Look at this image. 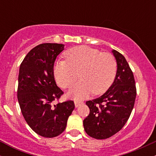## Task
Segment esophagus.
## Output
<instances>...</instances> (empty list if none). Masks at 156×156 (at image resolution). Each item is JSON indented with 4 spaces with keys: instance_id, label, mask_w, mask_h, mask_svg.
<instances>
[{
    "instance_id": "obj_1",
    "label": "esophagus",
    "mask_w": 156,
    "mask_h": 156,
    "mask_svg": "<svg viewBox=\"0 0 156 156\" xmlns=\"http://www.w3.org/2000/svg\"><path fill=\"white\" fill-rule=\"evenodd\" d=\"M81 102H78V101H75V106H76V108H77V107H78V106H79V105H80V104H81Z\"/></svg>"
}]
</instances>
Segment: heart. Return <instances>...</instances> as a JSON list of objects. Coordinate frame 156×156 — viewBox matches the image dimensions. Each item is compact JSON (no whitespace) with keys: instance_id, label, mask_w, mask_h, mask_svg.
<instances>
[{"instance_id":"obj_1","label":"heart","mask_w":156,"mask_h":156,"mask_svg":"<svg viewBox=\"0 0 156 156\" xmlns=\"http://www.w3.org/2000/svg\"><path fill=\"white\" fill-rule=\"evenodd\" d=\"M65 56L66 60L55 64L53 73L57 83L63 89L70 88L79 74L81 80L69 92L71 98L82 100L92 92L103 94L114 82L117 63L112 53L78 46L69 50Z\"/></svg>"}]
</instances>
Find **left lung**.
Instances as JSON below:
<instances>
[{
    "instance_id": "obj_1",
    "label": "left lung",
    "mask_w": 156,
    "mask_h": 156,
    "mask_svg": "<svg viewBox=\"0 0 156 156\" xmlns=\"http://www.w3.org/2000/svg\"><path fill=\"white\" fill-rule=\"evenodd\" d=\"M117 71L112 85L103 95L86 102L89 114L83 120L86 133L97 139L112 136L124 127L133 110L136 96L135 79L122 54L112 51Z\"/></svg>"
}]
</instances>
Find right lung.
Wrapping results in <instances>:
<instances>
[{"label":"right lung","instance_id":"right-lung-1","mask_svg":"<svg viewBox=\"0 0 156 156\" xmlns=\"http://www.w3.org/2000/svg\"><path fill=\"white\" fill-rule=\"evenodd\" d=\"M64 45L43 43L26 55L20 67L17 99L25 120L36 133L45 138L60 135L65 130L74 102L53 104L64 94L55 81L53 66Z\"/></svg>","mask_w":156,"mask_h":156}]
</instances>
